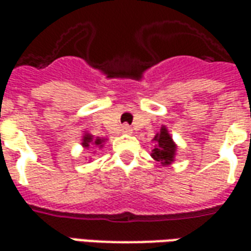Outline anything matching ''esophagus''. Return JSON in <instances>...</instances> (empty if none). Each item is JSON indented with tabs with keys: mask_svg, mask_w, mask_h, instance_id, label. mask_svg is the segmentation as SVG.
Instances as JSON below:
<instances>
[{
	"mask_svg": "<svg viewBox=\"0 0 251 251\" xmlns=\"http://www.w3.org/2000/svg\"><path fill=\"white\" fill-rule=\"evenodd\" d=\"M121 131L124 133V134H131V131H133V129H131L130 126L129 125H122V127H121Z\"/></svg>",
	"mask_w": 251,
	"mask_h": 251,
	"instance_id": "esophagus-1",
	"label": "esophagus"
}]
</instances>
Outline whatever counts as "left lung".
Returning a JSON list of instances; mask_svg holds the SVG:
<instances>
[{"label": "left lung", "mask_w": 251, "mask_h": 251, "mask_svg": "<svg viewBox=\"0 0 251 251\" xmlns=\"http://www.w3.org/2000/svg\"><path fill=\"white\" fill-rule=\"evenodd\" d=\"M154 141L157 142V145L151 150V157L155 161L161 162V165H163V166L170 165L174 161V157H176L177 145L174 144V141L169 134L166 126L161 127V131L157 133V135L154 137Z\"/></svg>", "instance_id": "1"}]
</instances>
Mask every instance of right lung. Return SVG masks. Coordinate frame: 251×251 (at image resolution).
<instances>
[{
	"label": "right lung",
	"instance_id": "1",
	"mask_svg": "<svg viewBox=\"0 0 251 251\" xmlns=\"http://www.w3.org/2000/svg\"><path fill=\"white\" fill-rule=\"evenodd\" d=\"M103 142H105V138H100V137L94 138L92 134H88V133L82 137V146L86 148V149H89L90 146H93V148H102Z\"/></svg>",
	"mask_w": 251,
	"mask_h": 251
}]
</instances>
